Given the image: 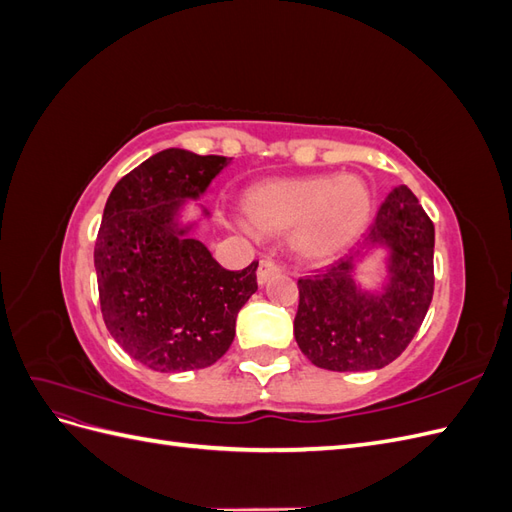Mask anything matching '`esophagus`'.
Instances as JSON below:
<instances>
[{
  "label": "esophagus",
  "instance_id": "obj_1",
  "mask_svg": "<svg viewBox=\"0 0 512 512\" xmlns=\"http://www.w3.org/2000/svg\"><path fill=\"white\" fill-rule=\"evenodd\" d=\"M277 273H282V267L277 265V262H273V260H260L258 273H256L258 284H260V286L267 284V280H271V277L277 275Z\"/></svg>",
  "mask_w": 512,
  "mask_h": 512
}]
</instances>
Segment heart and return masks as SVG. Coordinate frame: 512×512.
<instances>
[{
    "instance_id": "1",
    "label": "heart",
    "mask_w": 512,
    "mask_h": 512,
    "mask_svg": "<svg viewBox=\"0 0 512 512\" xmlns=\"http://www.w3.org/2000/svg\"><path fill=\"white\" fill-rule=\"evenodd\" d=\"M245 222L260 237L290 232V250L307 265H327L359 241L371 218V190L356 175L282 177L243 194Z\"/></svg>"
}]
</instances>
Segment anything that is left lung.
Masks as SVG:
<instances>
[{
    "mask_svg": "<svg viewBox=\"0 0 512 512\" xmlns=\"http://www.w3.org/2000/svg\"><path fill=\"white\" fill-rule=\"evenodd\" d=\"M436 230L418 198L399 185L348 256L299 280L294 339L316 367L371 371L393 363L421 329L433 297ZM385 252L376 287L355 280L360 262Z\"/></svg>",
    "mask_w": 512,
    "mask_h": 512,
    "instance_id": "1",
    "label": "left lung"
}]
</instances>
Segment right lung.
<instances>
[{"label":"right lung","instance_id":"add662e5","mask_svg":"<svg viewBox=\"0 0 512 512\" xmlns=\"http://www.w3.org/2000/svg\"><path fill=\"white\" fill-rule=\"evenodd\" d=\"M232 162L170 147L113 188L94 265L108 333L132 359L173 374L213 365L235 339L239 309L258 290L252 262L228 271L194 237L209 211L184 218Z\"/></svg>","mask_w":512,"mask_h":512}]
</instances>
